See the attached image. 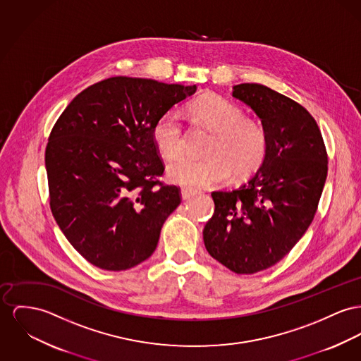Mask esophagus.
Wrapping results in <instances>:
<instances>
[{"instance_id": "obj_1", "label": "esophagus", "mask_w": 361, "mask_h": 361, "mask_svg": "<svg viewBox=\"0 0 361 361\" xmlns=\"http://www.w3.org/2000/svg\"><path fill=\"white\" fill-rule=\"evenodd\" d=\"M195 192L194 189H189V188H183L180 190V195H182V200H189L192 197V194Z\"/></svg>"}]
</instances>
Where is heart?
Listing matches in <instances>:
<instances>
[{
  "instance_id": "heart-1",
  "label": "heart",
  "mask_w": 361,
  "mask_h": 361,
  "mask_svg": "<svg viewBox=\"0 0 361 361\" xmlns=\"http://www.w3.org/2000/svg\"><path fill=\"white\" fill-rule=\"evenodd\" d=\"M194 123L214 131L208 147L209 157H180L167 167V178L185 188H208L227 182L233 173L246 175L257 169L267 150V134L262 124L245 119L243 112L230 101L207 96L188 109ZM153 141L164 159L183 152L185 133L178 111L166 112L153 127Z\"/></svg>"
}]
</instances>
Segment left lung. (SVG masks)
<instances>
[{
    "mask_svg": "<svg viewBox=\"0 0 361 361\" xmlns=\"http://www.w3.org/2000/svg\"><path fill=\"white\" fill-rule=\"evenodd\" d=\"M233 97L262 121L264 159L240 188L214 192V216L204 228L208 253L237 274L282 260L312 223L327 178V153L311 114L272 89L240 83Z\"/></svg>",
    "mask_w": 361,
    "mask_h": 361,
    "instance_id": "8db88e82",
    "label": "left lung"
}]
</instances>
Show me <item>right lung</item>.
<instances>
[{"label": "right lung", "instance_id": "1", "mask_svg": "<svg viewBox=\"0 0 361 361\" xmlns=\"http://www.w3.org/2000/svg\"><path fill=\"white\" fill-rule=\"evenodd\" d=\"M195 90L115 76L79 93L56 121L45 152L50 209L89 263L123 271L153 255L180 204L179 189L157 179L153 127Z\"/></svg>", "mask_w": 361, "mask_h": 361}]
</instances>
